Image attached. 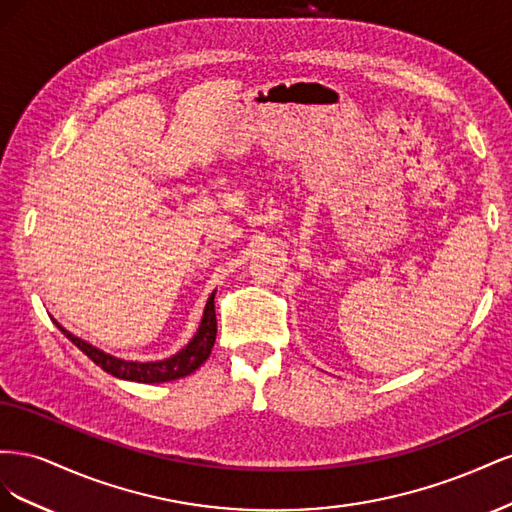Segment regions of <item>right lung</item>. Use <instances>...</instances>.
I'll return each instance as SVG.
<instances>
[{
  "label": "right lung",
  "mask_w": 512,
  "mask_h": 512,
  "mask_svg": "<svg viewBox=\"0 0 512 512\" xmlns=\"http://www.w3.org/2000/svg\"><path fill=\"white\" fill-rule=\"evenodd\" d=\"M213 299H215V290L211 292V297L205 305L203 320H200V327H198L196 335L190 339V344L181 348L177 354L170 356V359H164V361L138 363V361L117 359V356L106 354V352L98 350L96 346L83 342L81 337L72 335L70 331L61 327L57 320H53V322L57 324V329L64 333L76 348L83 350L91 361H94L98 367H102L106 371V374H111V376L121 378V380H132V382H143V384H160V382H170V380L190 376L192 371H196L200 365H203L209 359V354H211L213 344H215V335H218V320H215Z\"/></svg>",
  "instance_id": "right-lung-1"
}]
</instances>
